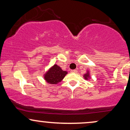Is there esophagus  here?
<instances>
[{
	"mask_svg": "<svg viewBox=\"0 0 130 130\" xmlns=\"http://www.w3.org/2000/svg\"><path fill=\"white\" fill-rule=\"evenodd\" d=\"M70 72L73 73H76L77 72V71L76 70H71V71H70Z\"/></svg>",
	"mask_w": 130,
	"mask_h": 130,
	"instance_id": "1",
	"label": "esophagus"
}]
</instances>
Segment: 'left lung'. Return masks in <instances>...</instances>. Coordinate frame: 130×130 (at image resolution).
Instances as JSON below:
<instances>
[{
  "mask_svg": "<svg viewBox=\"0 0 130 130\" xmlns=\"http://www.w3.org/2000/svg\"><path fill=\"white\" fill-rule=\"evenodd\" d=\"M89 77H90V76H89V71H88L87 73L84 74V79H86L87 80L88 78H89Z\"/></svg>",
  "mask_w": 130,
  "mask_h": 130,
  "instance_id": "obj_1",
  "label": "left lung"
}]
</instances>
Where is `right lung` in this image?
Here are the masks:
<instances>
[{
    "label": "right lung",
    "mask_w": 130,
    "mask_h": 130,
    "mask_svg": "<svg viewBox=\"0 0 130 130\" xmlns=\"http://www.w3.org/2000/svg\"><path fill=\"white\" fill-rule=\"evenodd\" d=\"M67 74L66 71H63L60 67L54 65L44 74V77L49 84H57L63 79Z\"/></svg>",
    "instance_id": "1"
}]
</instances>
